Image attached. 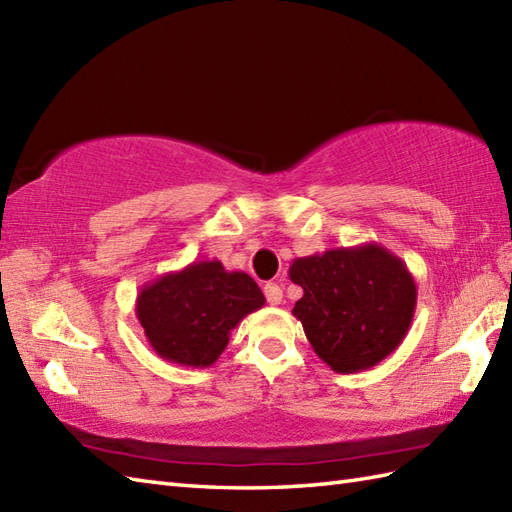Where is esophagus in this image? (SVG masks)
<instances>
[{
	"instance_id": "1",
	"label": "esophagus",
	"mask_w": 512,
	"mask_h": 512,
	"mask_svg": "<svg viewBox=\"0 0 512 512\" xmlns=\"http://www.w3.org/2000/svg\"><path fill=\"white\" fill-rule=\"evenodd\" d=\"M264 295H266L270 306H279V303L284 301V292H281V288L277 284H266Z\"/></svg>"
}]
</instances>
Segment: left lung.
Returning a JSON list of instances; mask_svg holds the SVG:
<instances>
[{"label": "left lung", "mask_w": 512, "mask_h": 512, "mask_svg": "<svg viewBox=\"0 0 512 512\" xmlns=\"http://www.w3.org/2000/svg\"><path fill=\"white\" fill-rule=\"evenodd\" d=\"M288 275L303 290L292 314L334 372L374 367L405 339L418 288L407 264L385 246L369 242L297 257Z\"/></svg>", "instance_id": "8db88e82"}]
</instances>
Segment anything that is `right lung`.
Returning <instances> with one entry per match:
<instances>
[{"label":"right lung","instance_id":"right-lung-1","mask_svg":"<svg viewBox=\"0 0 512 512\" xmlns=\"http://www.w3.org/2000/svg\"><path fill=\"white\" fill-rule=\"evenodd\" d=\"M266 303L255 279L217 259L193 262L140 288L136 317L154 352L184 367H211L246 314Z\"/></svg>","mask_w":512,"mask_h":512}]
</instances>
